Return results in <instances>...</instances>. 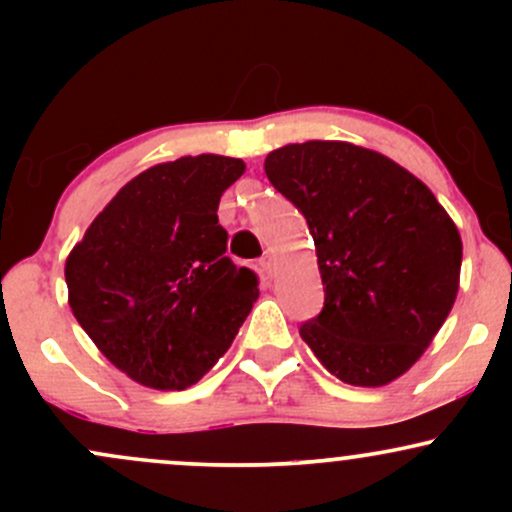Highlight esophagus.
I'll use <instances>...</instances> for the list:
<instances>
[{"instance_id":"esophagus-1","label":"esophagus","mask_w":512,"mask_h":512,"mask_svg":"<svg viewBox=\"0 0 512 512\" xmlns=\"http://www.w3.org/2000/svg\"><path fill=\"white\" fill-rule=\"evenodd\" d=\"M260 269H262V274L272 276V272H274V257L272 255H264L262 260H260Z\"/></svg>"}]
</instances>
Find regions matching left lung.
<instances>
[{
  "instance_id": "left-lung-1",
  "label": "left lung",
  "mask_w": 512,
  "mask_h": 512,
  "mask_svg": "<svg viewBox=\"0 0 512 512\" xmlns=\"http://www.w3.org/2000/svg\"><path fill=\"white\" fill-rule=\"evenodd\" d=\"M264 173L315 240L325 308L301 325L303 342L346 385L397 380L457 298L455 221L407 168L349 142L281 146Z\"/></svg>"
}]
</instances>
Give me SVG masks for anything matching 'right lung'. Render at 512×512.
Wrapping results in <instances>:
<instances>
[{
  "label": "right lung",
  "instance_id": "obj_1",
  "mask_svg": "<svg viewBox=\"0 0 512 512\" xmlns=\"http://www.w3.org/2000/svg\"><path fill=\"white\" fill-rule=\"evenodd\" d=\"M231 156H182L132 178L69 252V305L101 354L154 390L195 385L226 354L260 296L226 257L221 195Z\"/></svg>",
  "mask_w": 512,
  "mask_h": 512
}]
</instances>
